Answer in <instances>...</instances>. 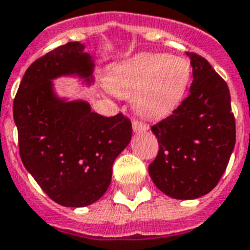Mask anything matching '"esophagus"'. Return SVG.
<instances>
[{
    "label": "esophagus",
    "instance_id": "1",
    "mask_svg": "<svg viewBox=\"0 0 250 250\" xmlns=\"http://www.w3.org/2000/svg\"><path fill=\"white\" fill-rule=\"evenodd\" d=\"M131 126H133V131L135 133H138V131H143V130H147V126L142 121H138V120L133 119L131 120Z\"/></svg>",
    "mask_w": 250,
    "mask_h": 250
}]
</instances>
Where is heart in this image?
I'll list each match as a JSON object with an SVG mask.
<instances>
[{"label":"heart","mask_w":250,"mask_h":250,"mask_svg":"<svg viewBox=\"0 0 250 250\" xmlns=\"http://www.w3.org/2000/svg\"><path fill=\"white\" fill-rule=\"evenodd\" d=\"M190 75V65L183 57L139 53L115 65L107 83L117 96L133 95V107L138 113L162 119L181 104Z\"/></svg>","instance_id":"b5f03b06"}]
</instances>
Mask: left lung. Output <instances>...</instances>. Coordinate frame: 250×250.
I'll use <instances>...</instances> for the list:
<instances>
[{"label":"left lung","instance_id":"8db88e82","mask_svg":"<svg viewBox=\"0 0 250 250\" xmlns=\"http://www.w3.org/2000/svg\"><path fill=\"white\" fill-rule=\"evenodd\" d=\"M190 92L171 116L152 125L159 151L148 166L156 188L176 199L208 194L219 183L236 142L227 83L204 57L187 52Z\"/></svg>","mask_w":250,"mask_h":250}]
</instances>
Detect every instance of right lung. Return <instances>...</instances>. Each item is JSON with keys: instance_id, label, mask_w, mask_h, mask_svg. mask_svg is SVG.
<instances>
[{"instance_id": "1", "label": "right lung", "mask_w": 250, "mask_h": 250, "mask_svg": "<svg viewBox=\"0 0 250 250\" xmlns=\"http://www.w3.org/2000/svg\"><path fill=\"white\" fill-rule=\"evenodd\" d=\"M94 61L78 42L31 63L13 104L19 154L45 194L66 208H84L107 191L112 166L131 139L123 113L104 117L83 100L56 95L52 81L77 75L92 83Z\"/></svg>"}]
</instances>
